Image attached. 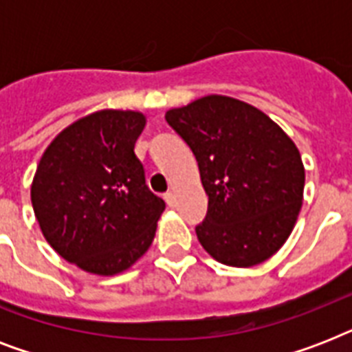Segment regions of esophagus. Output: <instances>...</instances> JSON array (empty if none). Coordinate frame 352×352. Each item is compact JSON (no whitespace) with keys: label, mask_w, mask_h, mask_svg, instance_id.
<instances>
[{"label":"esophagus","mask_w":352,"mask_h":352,"mask_svg":"<svg viewBox=\"0 0 352 352\" xmlns=\"http://www.w3.org/2000/svg\"><path fill=\"white\" fill-rule=\"evenodd\" d=\"M164 201L168 203V206H175V193L173 192H166L164 193Z\"/></svg>","instance_id":"1"}]
</instances>
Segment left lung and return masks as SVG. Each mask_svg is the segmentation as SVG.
Here are the masks:
<instances>
[{
  "label": "left lung",
  "instance_id": "obj_1",
  "mask_svg": "<svg viewBox=\"0 0 352 352\" xmlns=\"http://www.w3.org/2000/svg\"><path fill=\"white\" fill-rule=\"evenodd\" d=\"M166 122L195 155L208 195L199 243L230 267L267 261L301 210L305 170L296 144L265 113L230 96L170 109Z\"/></svg>",
  "mask_w": 352,
  "mask_h": 352
}]
</instances>
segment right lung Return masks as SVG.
Segmentation results:
<instances>
[{"instance_id":"add662e5","label":"right lung","mask_w":352,"mask_h":352,"mask_svg":"<svg viewBox=\"0 0 352 352\" xmlns=\"http://www.w3.org/2000/svg\"><path fill=\"white\" fill-rule=\"evenodd\" d=\"M146 118L135 111L93 113L45 149L30 199L47 243L98 276L126 270L148 250L166 204L146 184L135 142Z\"/></svg>"}]
</instances>
